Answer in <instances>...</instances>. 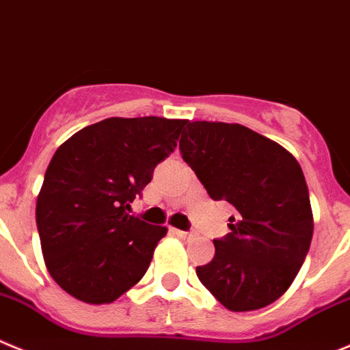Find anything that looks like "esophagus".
I'll use <instances>...</instances> for the list:
<instances>
[{
    "mask_svg": "<svg viewBox=\"0 0 350 350\" xmlns=\"http://www.w3.org/2000/svg\"><path fill=\"white\" fill-rule=\"evenodd\" d=\"M172 234H176L178 238H188L190 237V233L188 231H183V230H176V228H172Z\"/></svg>",
    "mask_w": 350,
    "mask_h": 350,
    "instance_id": "1",
    "label": "esophagus"
}]
</instances>
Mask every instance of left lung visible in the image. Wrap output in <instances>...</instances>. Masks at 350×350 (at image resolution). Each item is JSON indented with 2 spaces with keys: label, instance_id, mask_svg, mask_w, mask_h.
<instances>
[{
  "label": "left lung",
  "instance_id": "obj_1",
  "mask_svg": "<svg viewBox=\"0 0 350 350\" xmlns=\"http://www.w3.org/2000/svg\"><path fill=\"white\" fill-rule=\"evenodd\" d=\"M183 160L212 200L234 207L214 259L197 267L202 285L230 311H254L283 295L312 240L309 190L299 162L240 124L195 120L179 139Z\"/></svg>",
  "mask_w": 350,
  "mask_h": 350
}]
</instances>
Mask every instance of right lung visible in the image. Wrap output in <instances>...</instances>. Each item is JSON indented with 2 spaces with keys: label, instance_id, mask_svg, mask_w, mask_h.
<instances>
[{
  "label": "right lung",
  "instance_id": "add662e5",
  "mask_svg": "<svg viewBox=\"0 0 350 350\" xmlns=\"http://www.w3.org/2000/svg\"><path fill=\"white\" fill-rule=\"evenodd\" d=\"M186 124L110 117L77 131L55 152L36 224L51 278L72 297L109 304L143 278L167 230L129 214L131 204L174 152Z\"/></svg>",
  "mask_w": 350,
  "mask_h": 350
}]
</instances>
